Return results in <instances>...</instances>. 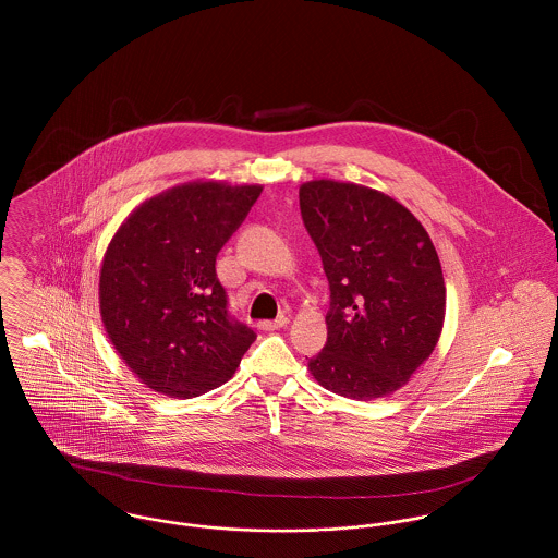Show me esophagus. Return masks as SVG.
<instances>
[{
	"label": "esophagus",
	"instance_id": "obj_1",
	"mask_svg": "<svg viewBox=\"0 0 558 558\" xmlns=\"http://www.w3.org/2000/svg\"><path fill=\"white\" fill-rule=\"evenodd\" d=\"M288 324H290L288 316H279L277 319H264V322H259V328H262V330H277V328H283V326H288Z\"/></svg>",
	"mask_w": 558,
	"mask_h": 558
}]
</instances>
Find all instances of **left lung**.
<instances>
[{"label": "left lung", "instance_id": "8db88e82", "mask_svg": "<svg viewBox=\"0 0 558 558\" xmlns=\"http://www.w3.org/2000/svg\"><path fill=\"white\" fill-rule=\"evenodd\" d=\"M299 199L330 288L326 345L310 372L337 396L385 398L442 332L447 296L434 242L405 206L369 186L312 180Z\"/></svg>", "mask_w": 558, "mask_h": 558}]
</instances>
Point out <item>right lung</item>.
Listing matches in <instances>:
<instances>
[{
  "label": "right lung",
  "mask_w": 558,
  "mask_h": 558,
  "mask_svg": "<svg viewBox=\"0 0 558 558\" xmlns=\"http://www.w3.org/2000/svg\"><path fill=\"white\" fill-rule=\"evenodd\" d=\"M262 186L197 180L135 208L109 242L98 283L105 330L153 391L191 399L226 385L255 332L232 318L217 255Z\"/></svg>",
  "instance_id": "obj_1"
}]
</instances>
